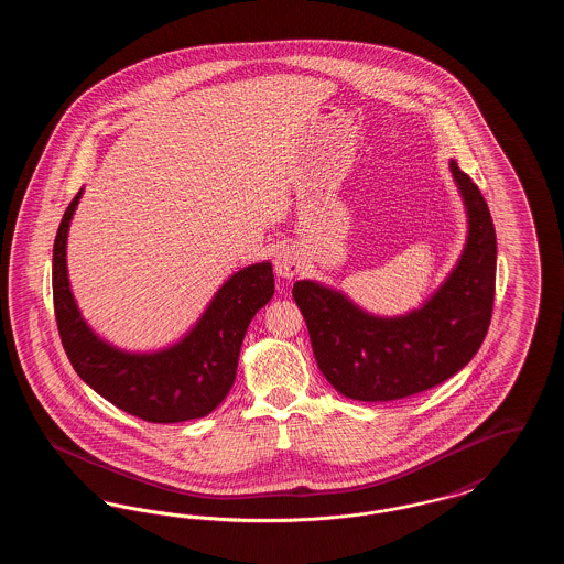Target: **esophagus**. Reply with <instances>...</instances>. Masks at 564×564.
Masks as SVG:
<instances>
[{
	"mask_svg": "<svg viewBox=\"0 0 564 564\" xmlns=\"http://www.w3.org/2000/svg\"><path fill=\"white\" fill-rule=\"evenodd\" d=\"M274 270H276V274L283 276V279H292V276H295V274L302 270V260H300V256L295 253L294 249L283 247V249H279L276 256H274Z\"/></svg>",
	"mask_w": 564,
	"mask_h": 564,
	"instance_id": "obj_1",
	"label": "esophagus"
}]
</instances>
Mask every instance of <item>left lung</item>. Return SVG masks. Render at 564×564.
I'll return each mask as SVG.
<instances>
[{
	"label": "left lung",
	"mask_w": 564,
	"mask_h": 564,
	"mask_svg": "<svg viewBox=\"0 0 564 564\" xmlns=\"http://www.w3.org/2000/svg\"><path fill=\"white\" fill-rule=\"evenodd\" d=\"M469 235L460 260L430 300L395 319L357 308L313 281L292 290L327 382L357 402H393L448 380L482 347L495 304L497 237L482 192L451 161Z\"/></svg>",
	"instance_id": "1"
}]
</instances>
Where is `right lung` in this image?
<instances>
[{
  "mask_svg": "<svg viewBox=\"0 0 564 564\" xmlns=\"http://www.w3.org/2000/svg\"><path fill=\"white\" fill-rule=\"evenodd\" d=\"M82 189L69 203L53 249L56 327L74 370L116 408L148 423H182L207 416L228 395L242 338L253 315L274 294L270 262L232 274L188 336L159 352H124L84 323L67 279V232Z\"/></svg>",
  "mask_w": 564,
  "mask_h": 564,
  "instance_id": "obj_1",
  "label": "right lung"
}]
</instances>
